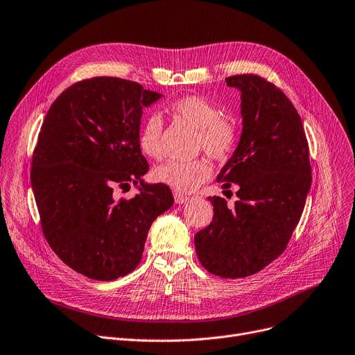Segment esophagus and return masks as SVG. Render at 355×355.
Segmentation results:
<instances>
[{
    "label": "esophagus",
    "instance_id": "34e87169",
    "mask_svg": "<svg viewBox=\"0 0 355 355\" xmlns=\"http://www.w3.org/2000/svg\"><path fill=\"white\" fill-rule=\"evenodd\" d=\"M174 200H175L177 204H184V202H187L189 197L184 196V194H180V193H175V194H174Z\"/></svg>",
    "mask_w": 355,
    "mask_h": 355
}]
</instances>
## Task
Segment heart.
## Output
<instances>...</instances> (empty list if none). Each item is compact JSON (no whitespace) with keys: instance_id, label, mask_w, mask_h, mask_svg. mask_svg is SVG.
<instances>
[{"instance_id":"1","label":"heart","mask_w":355,"mask_h":355,"mask_svg":"<svg viewBox=\"0 0 355 355\" xmlns=\"http://www.w3.org/2000/svg\"><path fill=\"white\" fill-rule=\"evenodd\" d=\"M171 115L197 129V148L214 159H225L236 144L237 126L233 119L221 116L220 109L206 98L184 96L170 105ZM164 121L157 112L145 116L139 126L138 145L153 159L165 155ZM211 168L206 159L166 161L154 170L158 182L178 193H191L209 178Z\"/></svg>"}]
</instances>
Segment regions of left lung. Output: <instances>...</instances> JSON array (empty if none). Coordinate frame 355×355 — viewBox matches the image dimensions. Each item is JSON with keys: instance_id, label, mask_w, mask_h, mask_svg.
Wrapping results in <instances>:
<instances>
[{"instance_id": "left-lung-1", "label": "left lung", "mask_w": 355, "mask_h": 355, "mask_svg": "<svg viewBox=\"0 0 355 355\" xmlns=\"http://www.w3.org/2000/svg\"><path fill=\"white\" fill-rule=\"evenodd\" d=\"M240 92L241 135L217 181L236 184L233 207L209 197L213 221L194 236L200 263L221 277H246L281 256L311 189L302 121L285 93L256 74L226 79Z\"/></svg>"}]
</instances>
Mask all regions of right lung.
Instances as JSON below:
<instances>
[{
    "label": "right lung",
    "mask_w": 355,
    "mask_h": 355,
    "mask_svg": "<svg viewBox=\"0 0 355 355\" xmlns=\"http://www.w3.org/2000/svg\"><path fill=\"white\" fill-rule=\"evenodd\" d=\"M161 93L119 78L74 83L50 106L31 164L43 233L63 262L90 279L115 281L141 262L149 227L174 204L148 184L138 132L142 109ZM140 184L130 200L113 190Z\"/></svg>",
    "instance_id": "right-lung-1"
}]
</instances>
